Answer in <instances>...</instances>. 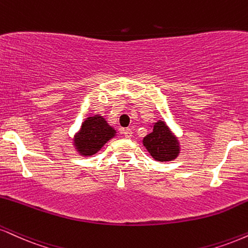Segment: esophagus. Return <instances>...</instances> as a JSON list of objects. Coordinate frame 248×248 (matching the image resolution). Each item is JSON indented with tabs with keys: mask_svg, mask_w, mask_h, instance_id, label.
<instances>
[{
	"mask_svg": "<svg viewBox=\"0 0 248 248\" xmlns=\"http://www.w3.org/2000/svg\"><path fill=\"white\" fill-rule=\"evenodd\" d=\"M122 133H123L124 138H126V139H130L131 137H132V131H131L130 129L123 130V131H122Z\"/></svg>",
	"mask_w": 248,
	"mask_h": 248,
	"instance_id": "obj_1",
	"label": "esophagus"
}]
</instances>
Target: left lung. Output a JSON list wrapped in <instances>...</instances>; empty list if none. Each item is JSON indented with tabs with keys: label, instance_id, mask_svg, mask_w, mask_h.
Segmentation results:
<instances>
[{
	"label": "left lung",
	"instance_id": "8db88e82",
	"mask_svg": "<svg viewBox=\"0 0 248 248\" xmlns=\"http://www.w3.org/2000/svg\"><path fill=\"white\" fill-rule=\"evenodd\" d=\"M151 126L153 131L142 139V145L157 162H169L178 157L180 142L164 121L158 119Z\"/></svg>",
	"mask_w": 248,
	"mask_h": 248
}]
</instances>
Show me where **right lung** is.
I'll use <instances>...</instances> for the list:
<instances>
[{
	"instance_id": "obj_1",
	"label": "right lung",
	"mask_w": 248,
	"mask_h": 248,
	"mask_svg": "<svg viewBox=\"0 0 248 248\" xmlns=\"http://www.w3.org/2000/svg\"><path fill=\"white\" fill-rule=\"evenodd\" d=\"M116 130L101 115L90 116L82 122L80 129L73 136L72 145L81 156L96 154L110 139L116 137Z\"/></svg>"
}]
</instances>
